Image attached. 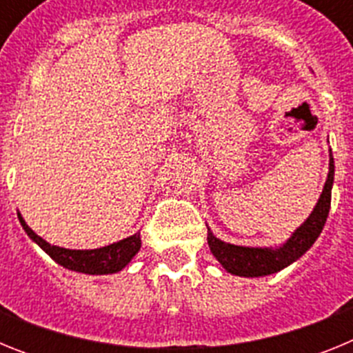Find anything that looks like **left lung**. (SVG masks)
<instances>
[{
    "instance_id": "left-lung-1",
    "label": "left lung",
    "mask_w": 353,
    "mask_h": 353,
    "mask_svg": "<svg viewBox=\"0 0 353 353\" xmlns=\"http://www.w3.org/2000/svg\"><path fill=\"white\" fill-rule=\"evenodd\" d=\"M329 157V174H327L323 191L318 198L310 217L292 233L285 244L279 248H245V245H235L230 242L217 239L208 228V248L215 260L223 265L224 269L233 276L240 277H263L269 274H276L285 267L297 261L322 233L325 226L327 215L330 208V192L334 183V159L332 152Z\"/></svg>"
}]
</instances>
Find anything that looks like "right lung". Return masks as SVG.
<instances>
[{"instance_id": "1", "label": "right lung", "mask_w": 353, "mask_h": 353, "mask_svg": "<svg viewBox=\"0 0 353 353\" xmlns=\"http://www.w3.org/2000/svg\"><path fill=\"white\" fill-rule=\"evenodd\" d=\"M19 223L23 226L24 232L28 233L35 244H39L43 251L48 252L49 256L58 265L65 267L74 272L92 274V276H104V274L120 272L130 263L138 251L141 249V236L139 233L127 236V239L109 244L105 248L99 249H65L60 245H51L49 242L37 235L33 230L23 219V215L17 212Z\"/></svg>"}]
</instances>
